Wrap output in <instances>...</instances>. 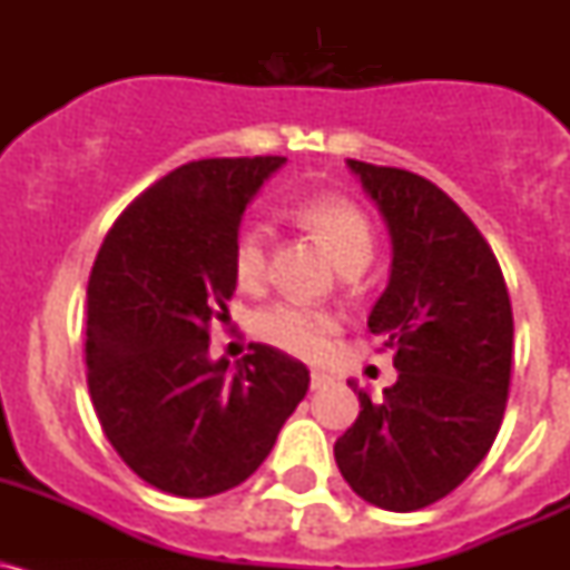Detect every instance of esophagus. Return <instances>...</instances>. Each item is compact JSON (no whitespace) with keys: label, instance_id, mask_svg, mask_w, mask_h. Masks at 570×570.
<instances>
[{"label":"esophagus","instance_id":"34e87169","mask_svg":"<svg viewBox=\"0 0 570 570\" xmlns=\"http://www.w3.org/2000/svg\"><path fill=\"white\" fill-rule=\"evenodd\" d=\"M331 385V376L328 374H322V371H311V387L314 391H320V387Z\"/></svg>","mask_w":570,"mask_h":570}]
</instances>
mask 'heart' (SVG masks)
I'll use <instances>...</instances> for the list:
<instances>
[{
  "instance_id": "b5f03b06",
  "label": "heart",
  "mask_w": 570,
  "mask_h": 570,
  "mask_svg": "<svg viewBox=\"0 0 570 570\" xmlns=\"http://www.w3.org/2000/svg\"><path fill=\"white\" fill-rule=\"evenodd\" d=\"M294 219L322 242L340 271L365 268L374 254V234L365 214L342 196H308L294 208ZM230 271L242 291H256L268 271V234L262 225L239 228L230 248ZM262 342L299 360H316L328 351L340 320L328 311L302 308L294 302H276L262 308L250 322Z\"/></svg>"
}]
</instances>
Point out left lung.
I'll list each match as a JSON object with an SVG mask.
<instances>
[{
	"instance_id": "1",
	"label": "left lung",
	"mask_w": 570,
	"mask_h": 570,
	"mask_svg": "<svg viewBox=\"0 0 570 570\" xmlns=\"http://www.w3.org/2000/svg\"><path fill=\"white\" fill-rule=\"evenodd\" d=\"M391 236L387 288L367 316L396 347L380 400L347 380L360 416L334 456L356 497L420 511L448 497L500 434L511 382L513 314L500 262L460 205L422 176L347 159Z\"/></svg>"
}]
</instances>
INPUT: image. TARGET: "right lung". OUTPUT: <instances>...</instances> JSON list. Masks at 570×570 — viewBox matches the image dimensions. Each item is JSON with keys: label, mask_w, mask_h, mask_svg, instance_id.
Returning <instances> with one entry per match:
<instances>
[{"label": "right lung", "mask_w": 570, "mask_h": 570, "mask_svg": "<svg viewBox=\"0 0 570 570\" xmlns=\"http://www.w3.org/2000/svg\"><path fill=\"white\" fill-rule=\"evenodd\" d=\"M285 156L199 159L139 194L105 236L88 282L90 400L125 465L148 485L203 500L245 482L271 454L311 374L256 345L210 360L228 316L242 214Z\"/></svg>", "instance_id": "right-lung-1"}]
</instances>
